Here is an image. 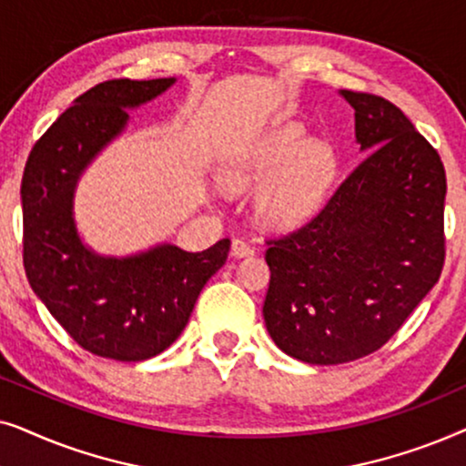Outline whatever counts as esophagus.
Segmentation results:
<instances>
[{
  "mask_svg": "<svg viewBox=\"0 0 466 466\" xmlns=\"http://www.w3.org/2000/svg\"><path fill=\"white\" fill-rule=\"evenodd\" d=\"M254 252V248L248 244V241H244V239H233V244H231V254L235 258H241V257H250V254Z\"/></svg>",
  "mask_w": 466,
  "mask_h": 466,
  "instance_id": "1",
  "label": "esophagus"
}]
</instances>
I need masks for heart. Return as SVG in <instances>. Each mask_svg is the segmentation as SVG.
<instances>
[{"instance_id": "obj_1", "label": "heart", "mask_w": 466, "mask_h": 466, "mask_svg": "<svg viewBox=\"0 0 466 466\" xmlns=\"http://www.w3.org/2000/svg\"><path fill=\"white\" fill-rule=\"evenodd\" d=\"M333 169L335 158L329 146L309 144L301 131L284 129L228 158L222 167V180L231 188H246L278 170L260 188L257 208L269 225L290 227L318 208Z\"/></svg>"}]
</instances>
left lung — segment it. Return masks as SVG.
Masks as SVG:
<instances>
[{
	"label": "left lung",
	"mask_w": 466,
	"mask_h": 466,
	"mask_svg": "<svg viewBox=\"0 0 466 466\" xmlns=\"http://www.w3.org/2000/svg\"><path fill=\"white\" fill-rule=\"evenodd\" d=\"M367 158L314 218L267 241L263 316L276 346L309 365L375 352L439 282L445 169L397 106L339 91Z\"/></svg>",
	"instance_id": "8db88e82"
}]
</instances>
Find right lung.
Instances as JSON below:
<instances>
[{"instance_id":"right-lung-1","label":"right lung","mask_w":466,"mask_h":466,"mask_svg":"<svg viewBox=\"0 0 466 466\" xmlns=\"http://www.w3.org/2000/svg\"><path fill=\"white\" fill-rule=\"evenodd\" d=\"M174 82L120 78L88 88L37 139L25 165V273L69 337L101 359L137 362L167 350L231 248V239L203 252L161 244L116 258L93 252L76 231L74 193L82 171L123 133L127 110Z\"/></svg>"}]
</instances>
